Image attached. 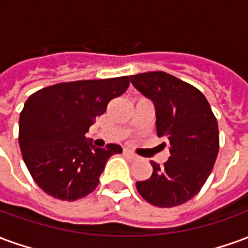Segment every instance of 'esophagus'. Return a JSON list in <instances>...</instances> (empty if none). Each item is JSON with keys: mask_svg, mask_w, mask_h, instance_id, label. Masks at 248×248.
Wrapping results in <instances>:
<instances>
[{"mask_svg": "<svg viewBox=\"0 0 248 248\" xmlns=\"http://www.w3.org/2000/svg\"><path fill=\"white\" fill-rule=\"evenodd\" d=\"M124 155L126 156V158H129L130 161H135V159H137V155H134V154L129 150H124Z\"/></svg>", "mask_w": 248, "mask_h": 248, "instance_id": "1", "label": "esophagus"}]
</instances>
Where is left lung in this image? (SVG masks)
<instances>
[{
	"label": "left lung",
	"mask_w": 248,
	"mask_h": 248,
	"mask_svg": "<svg viewBox=\"0 0 248 248\" xmlns=\"http://www.w3.org/2000/svg\"><path fill=\"white\" fill-rule=\"evenodd\" d=\"M130 81L154 102L156 134L170 143L169 159L163 166L150 162L153 174L137 182V190L156 207L179 206L201 191L213 171L219 151L217 118L197 87L171 74L149 71Z\"/></svg>",
	"instance_id": "obj_1"
}]
</instances>
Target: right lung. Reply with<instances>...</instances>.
<instances>
[{
	"mask_svg": "<svg viewBox=\"0 0 248 248\" xmlns=\"http://www.w3.org/2000/svg\"><path fill=\"white\" fill-rule=\"evenodd\" d=\"M129 77L62 82L31 94L19 115V147L34 182L53 198L77 201L95 190L106 162L122 147H94L85 137Z\"/></svg>",
	"mask_w": 248,
	"mask_h": 248,
	"instance_id": "right-lung-1",
	"label": "right lung"
}]
</instances>
